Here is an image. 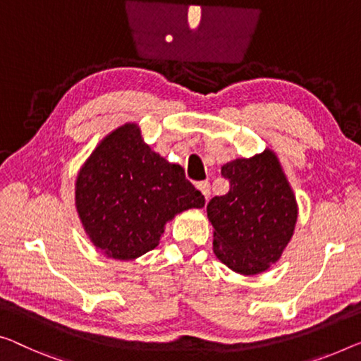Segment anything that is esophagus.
I'll use <instances>...</instances> for the list:
<instances>
[{
  "label": "esophagus",
  "mask_w": 361,
  "mask_h": 361,
  "mask_svg": "<svg viewBox=\"0 0 361 361\" xmlns=\"http://www.w3.org/2000/svg\"><path fill=\"white\" fill-rule=\"evenodd\" d=\"M197 190L202 192V196L206 197V201H207L209 196H211V185H209V181H201V183H197Z\"/></svg>",
  "instance_id": "34e87169"
}]
</instances>
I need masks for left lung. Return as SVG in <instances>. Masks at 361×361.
Wrapping results in <instances>:
<instances>
[{"instance_id": "8db88e82", "label": "left lung", "mask_w": 361, "mask_h": 361, "mask_svg": "<svg viewBox=\"0 0 361 361\" xmlns=\"http://www.w3.org/2000/svg\"><path fill=\"white\" fill-rule=\"evenodd\" d=\"M230 191L207 204L214 252L225 266L256 276L279 261L297 224V201L277 155L266 149L222 166Z\"/></svg>"}]
</instances>
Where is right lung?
I'll return each mask as SVG.
<instances>
[{"mask_svg":"<svg viewBox=\"0 0 361 361\" xmlns=\"http://www.w3.org/2000/svg\"><path fill=\"white\" fill-rule=\"evenodd\" d=\"M204 202L185 170L150 150L134 123L110 133L76 180L85 233L104 255L123 261L154 250L169 220Z\"/></svg>","mask_w":361,"mask_h":361,"instance_id":"obj_1","label":"right lung"}]
</instances>
